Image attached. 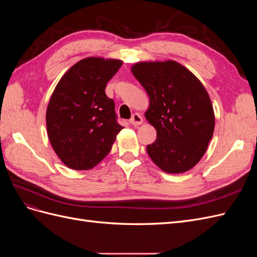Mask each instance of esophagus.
Returning a JSON list of instances; mask_svg holds the SVG:
<instances>
[{
  "mask_svg": "<svg viewBox=\"0 0 257 257\" xmlns=\"http://www.w3.org/2000/svg\"><path fill=\"white\" fill-rule=\"evenodd\" d=\"M143 116L139 114L138 112H135L133 115H132V118L130 120L131 124H133V125L137 126V125H141V124L143 123Z\"/></svg>",
  "mask_w": 257,
  "mask_h": 257,
  "instance_id": "1",
  "label": "esophagus"
}]
</instances>
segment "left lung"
Segmentation results:
<instances>
[{
	"label": "left lung",
	"instance_id": "8db88e82",
	"mask_svg": "<svg viewBox=\"0 0 257 257\" xmlns=\"http://www.w3.org/2000/svg\"><path fill=\"white\" fill-rule=\"evenodd\" d=\"M131 71L149 96L145 116L157 130L148 154L167 174L188 172L204 157L213 135L208 92L195 75L173 60L138 62Z\"/></svg>",
	"mask_w": 257,
	"mask_h": 257
}]
</instances>
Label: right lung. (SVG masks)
Listing matches in <instances>:
<instances>
[{
    "mask_svg": "<svg viewBox=\"0 0 257 257\" xmlns=\"http://www.w3.org/2000/svg\"><path fill=\"white\" fill-rule=\"evenodd\" d=\"M121 60L90 57L62 76L46 111L50 144L65 166L88 170L110 152L123 128L116 122L114 103L105 89Z\"/></svg>",
    "mask_w": 257,
    "mask_h": 257,
    "instance_id": "right-lung-1",
    "label": "right lung"
}]
</instances>
